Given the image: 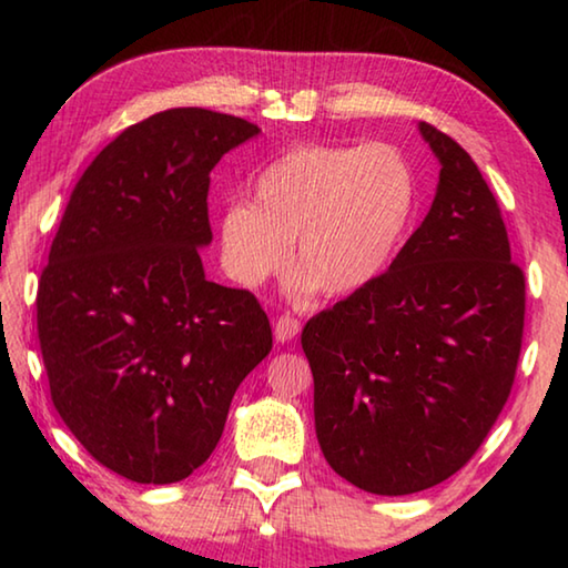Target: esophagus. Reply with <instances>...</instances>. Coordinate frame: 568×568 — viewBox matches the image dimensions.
Wrapping results in <instances>:
<instances>
[{"mask_svg":"<svg viewBox=\"0 0 568 568\" xmlns=\"http://www.w3.org/2000/svg\"><path fill=\"white\" fill-rule=\"evenodd\" d=\"M297 333H301V321L293 318V315L285 313V315H281V318H275V323H273V335H275L277 343L293 341Z\"/></svg>","mask_w":568,"mask_h":568,"instance_id":"obj_1","label":"esophagus"}]
</instances>
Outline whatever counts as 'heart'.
Segmentation results:
<instances>
[{"instance_id": "1", "label": "heart", "mask_w": 568, "mask_h": 568, "mask_svg": "<svg viewBox=\"0 0 568 568\" xmlns=\"http://www.w3.org/2000/svg\"><path fill=\"white\" fill-rule=\"evenodd\" d=\"M416 203V172L388 142L301 145L263 168L250 205L220 215V255L233 281L255 287L287 263L293 242L295 295H351L386 271Z\"/></svg>"}]
</instances>
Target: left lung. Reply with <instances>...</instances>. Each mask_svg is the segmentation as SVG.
Here are the masks:
<instances>
[{
  "mask_svg": "<svg viewBox=\"0 0 568 568\" xmlns=\"http://www.w3.org/2000/svg\"><path fill=\"white\" fill-rule=\"evenodd\" d=\"M436 197L396 261L303 328L315 434L353 486L406 496L454 476L511 393L526 285L468 152L418 122Z\"/></svg>",
  "mask_w": 568,
  "mask_h": 568,
  "instance_id": "left-lung-1",
  "label": "left lung"
}]
</instances>
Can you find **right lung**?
Listing matches in <instances>:
<instances>
[{
	"instance_id": "1",
	"label": "right lung",
	"mask_w": 568,
	"mask_h": 568,
	"mask_svg": "<svg viewBox=\"0 0 568 568\" xmlns=\"http://www.w3.org/2000/svg\"><path fill=\"white\" fill-rule=\"evenodd\" d=\"M257 132L203 108L132 124L84 170L54 235L37 293L52 403L94 460L138 484L203 466L273 348L255 295L207 281L200 261L210 170Z\"/></svg>"
}]
</instances>
